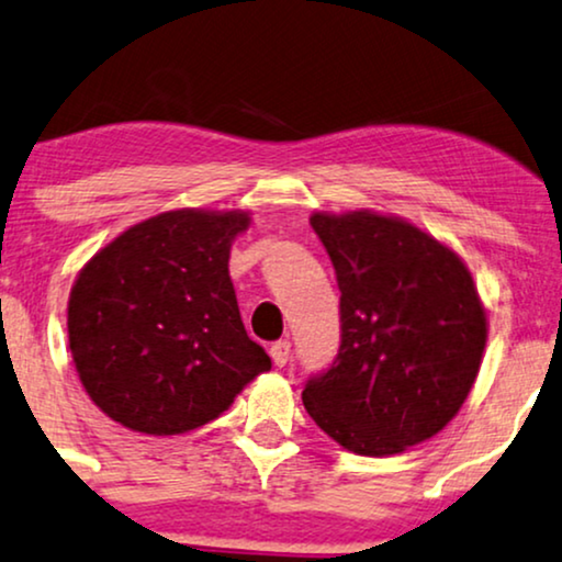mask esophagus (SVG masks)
I'll use <instances>...</instances> for the list:
<instances>
[{"instance_id":"34e87169","label":"esophagus","mask_w":562,"mask_h":562,"mask_svg":"<svg viewBox=\"0 0 562 562\" xmlns=\"http://www.w3.org/2000/svg\"><path fill=\"white\" fill-rule=\"evenodd\" d=\"M269 355H272L274 366H285L290 360V342L288 339H280V342H274L272 347H269Z\"/></svg>"}]
</instances>
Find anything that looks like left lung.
<instances>
[{
	"label": "left lung",
	"instance_id": "obj_1",
	"mask_svg": "<svg viewBox=\"0 0 562 562\" xmlns=\"http://www.w3.org/2000/svg\"><path fill=\"white\" fill-rule=\"evenodd\" d=\"M339 282L342 345L303 407L360 457H396L436 436L470 396L487 342L464 259L400 215L314 212Z\"/></svg>",
	"mask_w": 562,
	"mask_h": 562
}]
</instances>
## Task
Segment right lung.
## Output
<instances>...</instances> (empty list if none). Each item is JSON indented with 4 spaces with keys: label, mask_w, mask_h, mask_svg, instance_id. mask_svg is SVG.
<instances>
[{
    "label": "right lung",
    "mask_w": 562,
    "mask_h": 562,
    "mask_svg": "<svg viewBox=\"0 0 562 562\" xmlns=\"http://www.w3.org/2000/svg\"><path fill=\"white\" fill-rule=\"evenodd\" d=\"M248 225L244 210H168L85 261L69 290V350L113 423L181 436L217 420L272 368L246 334L228 272Z\"/></svg>",
    "instance_id": "right-lung-1"
}]
</instances>
